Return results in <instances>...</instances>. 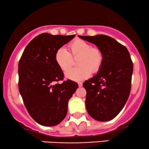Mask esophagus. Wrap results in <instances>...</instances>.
Instances as JSON below:
<instances>
[{"instance_id": "1", "label": "esophagus", "mask_w": 149, "mask_h": 149, "mask_svg": "<svg viewBox=\"0 0 149 149\" xmlns=\"http://www.w3.org/2000/svg\"><path fill=\"white\" fill-rule=\"evenodd\" d=\"M82 85H83L82 82H78V86H79V87H81V86H82Z\"/></svg>"}]
</instances>
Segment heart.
<instances>
[{
  "instance_id": "1",
  "label": "heart",
  "mask_w": 149,
  "mask_h": 149,
  "mask_svg": "<svg viewBox=\"0 0 149 149\" xmlns=\"http://www.w3.org/2000/svg\"><path fill=\"white\" fill-rule=\"evenodd\" d=\"M70 53L65 48L56 50L54 59L58 68L65 72L72 63V57L77 58V68L70 69L65 73L66 78L73 81H81L100 70L103 63V54L96 47L83 40L76 39L68 46Z\"/></svg>"
}]
</instances>
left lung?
<instances>
[{
    "mask_svg": "<svg viewBox=\"0 0 149 149\" xmlns=\"http://www.w3.org/2000/svg\"><path fill=\"white\" fill-rule=\"evenodd\" d=\"M78 37L95 45L104 57L98 72L83 84L86 91V110L96 120L110 121L128 99L133 73L130 54L126 47L108 36Z\"/></svg>",
    "mask_w": 149,
    "mask_h": 149,
    "instance_id": "left-lung-1",
    "label": "left lung"
}]
</instances>
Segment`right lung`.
I'll list each match as a JSON object with an SVG mask.
<instances>
[{"label": "right lung", "instance_id": "1", "mask_svg": "<svg viewBox=\"0 0 149 149\" xmlns=\"http://www.w3.org/2000/svg\"><path fill=\"white\" fill-rule=\"evenodd\" d=\"M75 35L53 36L43 33L27 45L18 65L19 91L30 116L44 126H54L63 120L68 101L78 85L63 78L54 59L56 50Z\"/></svg>", "mask_w": 149, "mask_h": 149}]
</instances>
